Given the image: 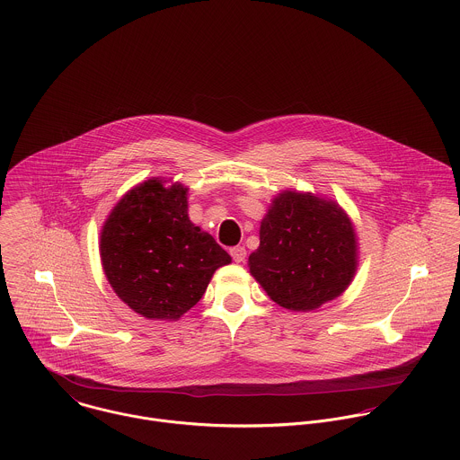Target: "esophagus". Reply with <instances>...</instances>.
Returning a JSON list of instances; mask_svg holds the SVG:
<instances>
[{
    "label": "esophagus",
    "instance_id": "34e87169",
    "mask_svg": "<svg viewBox=\"0 0 460 460\" xmlns=\"http://www.w3.org/2000/svg\"><path fill=\"white\" fill-rule=\"evenodd\" d=\"M230 255H232V259H234L235 262L241 263L246 261L248 252H246V248H244V246H235V248H232V250H230Z\"/></svg>",
    "mask_w": 460,
    "mask_h": 460
}]
</instances>
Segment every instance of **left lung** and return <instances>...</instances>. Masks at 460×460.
<instances>
[{
  "label": "left lung",
  "instance_id": "left-lung-1",
  "mask_svg": "<svg viewBox=\"0 0 460 460\" xmlns=\"http://www.w3.org/2000/svg\"><path fill=\"white\" fill-rule=\"evenodd\" d=\"M261 246L248 267L267 296L290 312H312L340 297L358 270V237L331 198L285 190L261 221Z\"/></svg>",
  "mask_w": 460,
  "mask_h": 460
}]
</instances>
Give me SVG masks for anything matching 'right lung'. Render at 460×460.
<instances>
[{
    "label": "right lung",
    "mask_w": 460,
    "mask_h": 460,
    "mask_svg": "<svg viewBox=\"0 0 460 460\" xmlns=\"http://www.w3.org/2000/svg\"><path fill=\"white\" fill-rule=\"evenodd\" d=\"M190 188L152 177L129 190L101 228V262L115 294L145 319L179 321L232 257L191 223Z\"/></svg>",
    "instance_id": "right-lung-1"
}]
</instances>
